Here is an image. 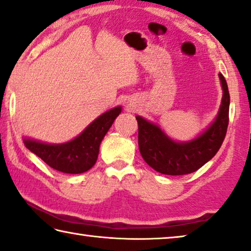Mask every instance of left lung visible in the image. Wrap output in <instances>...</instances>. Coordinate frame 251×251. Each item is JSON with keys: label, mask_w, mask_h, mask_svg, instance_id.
<instances>
[{"label": "left lung", "mask_w": 251, "mask_h": 251, "mask_svg": "<svg viewBox=\"0 0 251 251\" xmlns=\"http://www.w3.org/2000/svg\"><path fill=\"white\" fill-rule=\"evenodd\" d=\"M222 99L214 121L197 137L186 142L171 138L160 126L136 116L138 146L144 161L151 168L166 176H183L196 172L217 154L228 128L230 95L222 74Z\"/></svg>", "instance_id": "left-lung-1"}]
</instances>
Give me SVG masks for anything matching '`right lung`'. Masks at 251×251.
I'll use <instances>...</instances> for the list:
<instances>
[{"label": "right lung", "mask_w": 251, "mask_h": 251, "mask_svg": "<svg viewBox=\"0 0 251 251\" xmlns=\"http://www.w3.org/2000/svg\"><path fill=\"white\" fill-rule=\"evenodd\" d=\"M121 113L122 106L105 111L91 122L78 136L60 144H51L30 137H23V142L27 150L50 168L62 173L80 174L95 165L102 138Z\"/></svg>", "instance_id": "obj_1"}]
</instances>
